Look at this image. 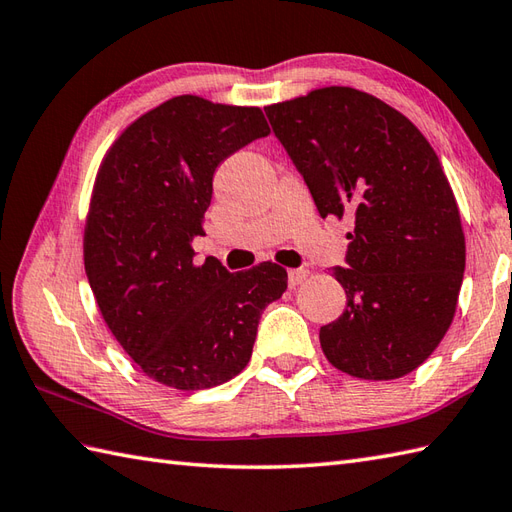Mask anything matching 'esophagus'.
<instances>
[{
    "label": "esophagus",
    "instance_id": "1",
    "mask_svg": "<svg viewBox=\"0 0 512 512\" xmlns=\"http://www.w3.org/2000/svg\"><path fill=\"white\" fill-rule=\"evenodd\" d=\"M306 276H309V271H306V269H291L289 271V287L302 285V282L306 280Z\"/></svg>",
    "mask_w": 512,
    "mask_h": 512
}]
</instances>
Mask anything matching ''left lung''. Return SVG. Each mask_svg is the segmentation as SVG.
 <instances>
[{
    "label": "left lung",
    "instance_id": "1",
    "mask_svg": "<svg viewBox=\"0 0 512 512\" xmlns=\"http://www.w3.org/2000/svg\"><path fill=\"white\" fill-rule=\"evenodd\" d=\"M320 217H350L346 311L320 328L350 377L401 379L438 348L464 276L460 210L436 151L401 111L352 87L265 107Z\"/></svg>",
    "mask_w": 512,
    "mask_h": 512
}]
</instances>
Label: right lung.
<instances>
[{
  "label": "right lung",
  "instance_id": "1",
  "mask_svg": "<svg viewBox=\"0 0 512 512\" xmlns=\"http://www.w3.org/2000/svg\"><path fill=\"white\" fill-rule=\"evenodd\" d=\"M269 135L258 107L175 96L120 133L89 201L83 254L102 320L153 381L206 390L241 372L265 306L287 291V269L230 274L195 265L217 166Z\"/></svg>",
  "mask_w": 512,
  "mask_h": 512
}]
</instances>
